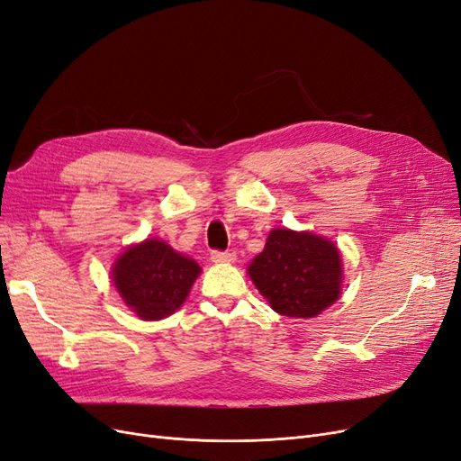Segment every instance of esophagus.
Instances as JSON below:
<instances>
[{"instance_id":"esophagus-1","label":"esophagus","mask_w":461,"mask_h":461,"mask_svg":"<svg viewBox=\"0 0 461 461\" xmlns=\"http://www.w3.org/2000/svg\"><path fill=\"white\" fill-rule=\"evenodd\" d=\"M211 259L214 264H231V262H235V254L224 252V250H212Z\"/></svg>"}]
</instances>
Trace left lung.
Listing matches in <instances>:
<instances>
[{"instance_id": "1", "label": "left lung", "mask_w": 461, "mask_h": 461, "mask_svg": "<svg viewBox=\"0 0 461 461\" xmlns=\"http://www.w3.org/2000/svg\"><path fill=\"white\" fill-rule=\"evenodd\" d=\"M249 275L273 311L312 318L341 295L343 262L326 237L278 228L250 262Z\"/></svg>"}]
</instances>
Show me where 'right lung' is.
<instances>
[{"label":"right lung","mask_w":461,"mask_h":461,"mask_svg":"<svg viewBox=\"0 0 461 461\" xmlns=\"http://www.w3.org/2000/svg\"><path fill=\"white\" fill-rule=\"evenodd\" d=\"M202 267L166 241L126 249L113 266V283L122 302L141 320H162L181 307Z\"/></svg>","instance_id":"add662e5"}]
</instances>
